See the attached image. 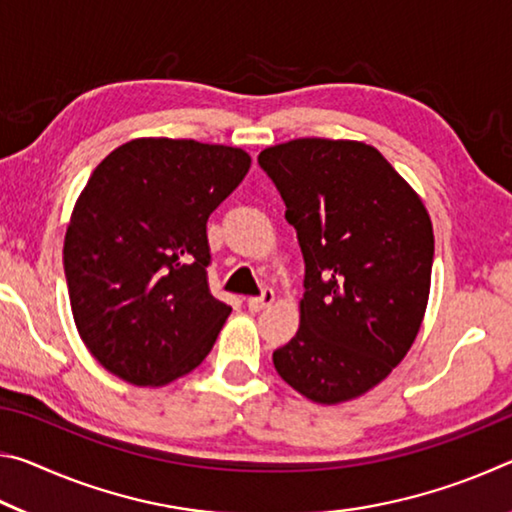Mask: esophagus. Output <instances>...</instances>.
I'll return each instance as SVG.
<instances>
[{
	"mask_svg": "<svg viewBox=\"0 0 512 512\" xmlns=\"http://www.w3.org/2000/svg\"><path fill=\"white\" fill-rule=\"evenodd\" d=\"M273 300H275L273 289H264L262 293H259V296L248 298L246 305H248L250 311H262V309H266L268 305H273Z\"/></svg>",
	"mask_w": 512,
	"mask_h": 512,
	"instance_id": "esophagus-1",
	"label": "esophagus"
}]
</instances>
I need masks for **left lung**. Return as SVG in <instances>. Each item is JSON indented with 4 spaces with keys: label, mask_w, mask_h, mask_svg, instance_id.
Segmentation results:
<instances>
[{
    "label": "left lung",
    "mask_w": 512,
    "mask_h": 512,
    "mask_svg": "<svg viewBox=\"0 0 512 512\" xmlns=\"http://www.w3.org/2000/svg\"><path fill=\"white\" fill-rule=\"evenodd\" d=\"M305 257L300 327L275 370L318 404L391 375L420 332L433 228L420 196L375 146L302 137L259 153Z\"/></svg>",
    "instance_id": "left-lung-1"
}]
</instances>
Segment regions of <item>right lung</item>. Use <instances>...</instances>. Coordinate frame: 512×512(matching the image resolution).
Wrapping results in <instances>:
<instances>
[{"instance_id": "right-lung-1", "label": "right lung", "mask_w": 512, "mask_h": 512, "mask_svg": "<svg viewBox=\"0 0 512 512\" xmlns=\"http://www.w3.org/2000/svg\"><path fill=\"white\" fill-rule=\"evenodd\" d=\"M248 169L235 146L142 137L92 171L63 264L76 329L112 375L164 386L210 354L232 309L207 284V219Z\"/></svg>"}]
</instances>
